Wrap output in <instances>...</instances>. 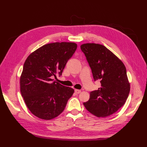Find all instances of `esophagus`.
I'll list each match as a JSON object with an SVG mask.
<instances>
[{
  "label": "esophagus",
  "instance_id": "1",
  "mask_svg": "<svg viewBox=\"0 0 147 147\" xmlns=\"http://www.w3.org/2000/svg\"><path fill=\"white\" fill-rule=\"evenodd\" d=\"M74 92H75V93H76V94H79L80 93H81V90H74Z\"/></svg>",
  "mask_w": 147,
  "mask_h": 147
}]
</instances>
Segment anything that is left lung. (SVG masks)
<instances>
[{
  "label": "left lung",
  "instance_id": "1",
  "mask_svg": "<svg viewBox=\"0 0 147 147\" xmlns=\"http://www.w3.org/2000/svg\"><path fill=\"white\" fill-rule=\"evenodd\" d=\"M92 69L94 81L101 87L90 93V99L83 105L90 113L98 117L109 116L125 104L130 85L124 64L105 46L96 43L81 45Z\"/></svg>",
  "mask_w": 147,
  "mask_h": 147
}]
</instances>
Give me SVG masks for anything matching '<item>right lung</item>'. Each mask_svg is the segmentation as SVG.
<instances>
[{
    "label": "right lung",
    "instance_id": "right-lung-1",
    "mask_svg": "<svg viewBox=\"0 0 147 147\" xmlns=\"http://www.w3.org/2000/svg\"><path fill=\"white\" fill-rule=\"evenodd\" d=\"M76 49L75 43H51L26 59L20 78V90L28 108L35 116L50 120L64 110L74 89L53 82L52 78L56 74L62 75Z\"/></svg>",
    "mask_w": 147,
    "mask_h": 147
}]
</instances>
